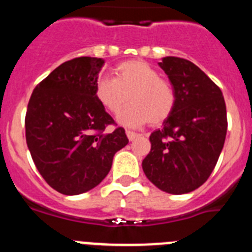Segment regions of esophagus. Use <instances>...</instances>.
Returning <instances> with one entry per match:
<instances>
[{"label":"esophagus","instance_id":"1","mask_svg":"<svg viewBox=\"0 0 252 252\" xmlns=\"http://www.w3.org/2000/svg\"><path fill=\"white\" fill-rule=\"evenodd\" d=\"M126 135H127V139L130 140V141H133V140L136 139V137L140 136L139 133L133 132V131H126Z\"/></svg>","mask_w":252,"mask_h":252}]
</instances>
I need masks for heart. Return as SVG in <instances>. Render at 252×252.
<instances>
[{
	"label": "heart",
	"instance_id": "heart-1",
	"mask_svg": "<svg viewBox=\"0 0 252 252\" xmlns=\"http://www.w3.org/2000/svg\"><path fill=\"white\" fill-rule=\"evenodd\" d=\"M95 98L108 112L122 111L117 121L127 127L159 125L173 113L177 102L170 83L144 60H128L115 68V78L101 77L94 86Z\"/></svg>",
	"mask_w": 252,
	"mask_h": 252
}]
</instances>
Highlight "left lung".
<instances>
[{"mask_svg": "<svg viewBox=\"0 0 252 252\" xmlns=\"http://www.w3.org/2000/svg\"><path fill=\"white\" fill-rule=\"evenodd\" d=\"M159 66L177 102L162 127L150 135L142 170L162 192L184 194L199 188L217 164L227 132L226 103L221 90L192 62L165 57Z\"/></svg>", "mask_w": 252, "mask_h": 252, "instance_id": "obj_1", "label": "left lung"}]
</instances>
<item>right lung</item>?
I'll return each mask as SVG.
<instances>
[{
	"label": "right lung",
	"mask_w": 252,
	"mask_h": 252,
	"mask_svg": "<svg viewBox=\"0 0 252 252\" xmlns=\"http://www.w3.org/2000/svg\"><path fill=\"white\" fill-rule=\"evenodd\" d=\"M104 60L81 57L54 69L35 87L25 117L26 144L46 183L62 194L77 195L98 186L115 154L128 144L122 127L94 94Z\"/></svg>",
	"instance_id": "obj_1"
}]
</instances>
